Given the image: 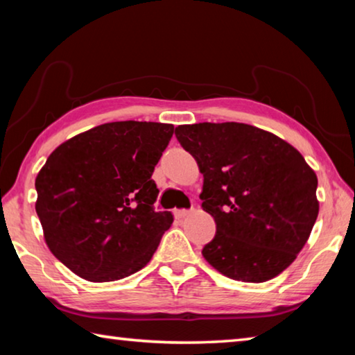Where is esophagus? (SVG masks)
Instances as JSON below:
<instances>
[{"label":"esophagus","mask_w":355,"mask_h":355,"mask_svg":"<svg viewBox=\"0 0 355 355\" xmlns=\"http://www.w3.org/2000/svg\"><path fill=\"white\" fill-rule=\"evenodd\" d=\"M191 211H192V209H175L173 214H175V218L182 219V218H186V216H189Z\"/></svg>","instance_id":"esophagus-1"}]
</instances>
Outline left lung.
<instances>
[{"mask_svg":"<svg viewBox=\"0 0 355 355\" xmlns=\"http://www.w3.org/2000/svg\"><path fill=\"white\" fill-rule=\"evenodd\" d=\"M175 136L199 164L202 207L216 222L203 258L250 284L284 272L320 211L316 173L304 156L279 136L238 122L180 125Z\"/></svg>","mask_w":355,"mask_h":355,"instance_id":"1","label":"left lung"}]
</instances>
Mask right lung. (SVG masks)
I'll return each mask as SVG.
<instances>
[{
    "mask_svg": "<svg viewBox=\"0 0 355 355\" xmlns=\"http://www.w3.org/2000/svg\"><path fill=\"white\" fill-rule=\"evenodd\" d=\"M173 135L156 122L103 123L48 156L35 211L59 261L89 282L128 277L152 260L171 211H155V166Z\"/></svg>",
    "mask_w": 355,
    "mask_h": 355,
    "instance_id": "1",
    "label": "right lung"
}]
</instances>
